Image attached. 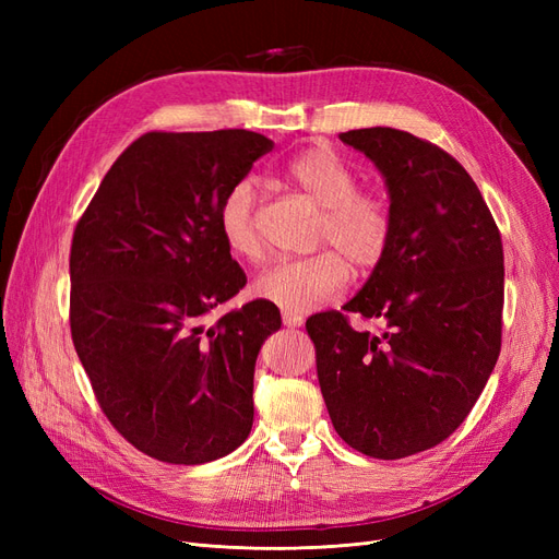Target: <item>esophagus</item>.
I'll list each match as a JSON object with an SVG mask.
<instances>
[{
  "label": "esophagus",
  "mask_w": 559,
  "mask_h": 559,
  "mask_svg": "<svg viewBox=\"0 0 559 559\" xmlns=\"http://www.w3.org/2000/svg\"><path fill=\"white\" fill-rule=\"evenodd\" d=\"M282 321L286 329H298L302 324V317L294 314V312H282Z\"/></svg>",
  "instance_id": "esophagus-1"
}]
</instances>
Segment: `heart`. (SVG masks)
Segmentation results:
<instances>
[{
  "instance_id": "obj_1",
  "label": "heart",
  "mask_w": 559,
  "mask_h": 559,
  "mask_svg": "<svg viewBox=\"0 0 559 559\" xmlns=\"http://www.w3.org/2000/svg\"><path fill=\"white\" fill-rule=\"evenodd\" d=\"M284 179L321 207L317 247L310 257L282 259L253 282V294L284 312H310L341 294L357 270L376 267L394 233L392 200L380 189H359V175L331 146L314 144L284 165ZM226 249L242 261H261L259 189L251 179L235 181L216 212Z\"/></svg>"
}]
</instances>
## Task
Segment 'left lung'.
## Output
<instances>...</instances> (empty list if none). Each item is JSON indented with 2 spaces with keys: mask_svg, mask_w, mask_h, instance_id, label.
Wrapping results in <instances>:
<instances>
[{
  "mask_svg": "<svg viewBox=\"0 0 559 559\" xmlns=\"http://www.w3.org/2000/svg\"><path fill=\"white\" fill-rule=\"evenodd\" d=\"M378 165L394 210L384 259L344 312L306 321L343 441L376 460L425 452L462 425L501 349L503 247L476 181L448 151L394 128L337 134Z\"/></svg>",
  "mask_w": 559,
  "mask_h": 559,
  "instance_id": "8db88e82",
  "label": "left lung"
}]
</instances>
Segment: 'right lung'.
Returning a JSON list of instances; mask_svg holds the SVG:
<instances>
[{"instance_id":"add662e5","label":"right lung","mask_w":559,"mask_h":559,"mask_svg":"<svg viewBox=\"0 0 559 559\" xmlns=\"http://www.w3.org/2000/svg\"><path fill=\"white\" fill-rule=\"evenodd\" d=\"M273 146L249 130L146 132L74 228V349L114 429L158 462L205 464L251 431L253 366L280 310L257 298L205 317L247 284L218 205Z\"/></svg>"}]
</instances>
